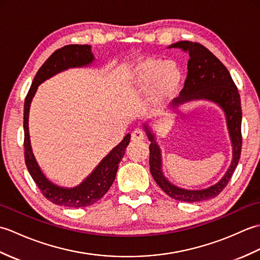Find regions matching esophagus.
<instances>
[{"instance_id": "34e87169", "label": "esophagus", "mask_w": 260, "mask_h": 260, "mask_svg": "<svg viewBox=\"0 0 260 260\" xmlns=\"http://www.w3.org/2000/svg\"><path fill=\"white\" fill-rule=\"evenodd\" d=\"M144 140V133L141 129H135L133 133H132V141L134 142H140Z\"/></svg>"}]
</instances>
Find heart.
Returning a JSON list of instances; mask_svg holds the SVG:
<instances>
[{
  "instance_id": "obj_1",
  "label": "heart",
  "mask_w": 260,
  "mask_h": 260,
  "mask_svg": "<svg viewBox=\"0 0 260 260\" xmlns=\"http://www.w3.org/2000/svg\"><path fill=\"white\" fill-rule=\"evenodd\" d=\"M184 81V73L175 60L144 57L127 71L125 82L134 95H150L153 108L162 112L178 97Z\"/></svg>"
}]
</instances>
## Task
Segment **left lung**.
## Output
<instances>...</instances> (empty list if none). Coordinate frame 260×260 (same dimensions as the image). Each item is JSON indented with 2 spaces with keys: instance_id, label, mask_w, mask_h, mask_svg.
<instances>
[{
  "instance_id": "1",
  "label": "left lung",
  "mask_w": 260,
  "mask_h": 260,
  "mask_svg": "<svg viewBox=\"0 0 260 260\" xmlns=\"http://www.w3.org/2000/svg\"><path fill=\"white\" fill-rule=\"evenodd\" d=\"M178 48L190 56L187 61V76L180 96L175 99L174 110L180 106L194 102H211L223 110L227 120L228 132L233 144V159L227 172L217 183L201 190H189L175 185L167 179L162 170V153L155 134L147 123L143 125L151 142L150 145V170L158 186L174 200L183 202H201L210 200L220 194L235 172L241 153V104L240 95L228 69L223 63L200 43L191 41H179L169 47Z\"/></svg>"
}]
</instances>
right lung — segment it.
Instances as JSON below:
<instances>
[{
    "label": "right lung",
    "mask_w": 260,
    "mask_h": 260,
    "mask_svg": "<svg viewBox=\"0 0 260 260\" xmlns=\"http://www.w3.org/2000/svg\"><path fill=\"white\" fill-rule=\"evenodd\" d=\"M93 60H95V57L91 52V47L88 45H69L58 49L38 70L24 102L23 128L26 168L42 194L49 201L58 204V206L84 208L91 206L106 194L116 178L118 165L131 141V134H127L124 140L99 162L92 172L79 185L74 187L59 186L52 183L50 180H48L39 167L35 155H33L29 134V112L31 102L36 95L39 85H41L43 81L51 78L54 75L68 70L69 68L88 67L93 62Z\"/></svg>",
    "instance_id": "1"
}]
</instances>
